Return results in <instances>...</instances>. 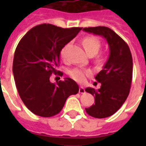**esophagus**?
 Instances as JSON below:
<instances>
[{
    "mask_svg": "<svg viewBox=\"0 0 146 146\" xmlns=\"http://www.w3.org/2000/svg\"><path fill=\"white\" fill-rule=\"evenodd\" d=\"M79 93L80 94H84V93H85V89L83 87H80L79 88Z\"/></svg>",
    "mask_w": 146,
    "mask_h": 146,
    "instance_id": "34e87169",
    "label": "esophagus"
}]
</instances>
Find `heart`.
<instances>
[{"instance_id":"obj_1","label":"heart","mask_w":146,"mask_h":146,"mask_svg":"<svg viewBox=\"0 0 146 146\" xmlns=\"http://www.w3.org/2000/svg\"><path fill=\"white\" fill-rule=\"evenodd\" d=\"M82 44L86 52L90 55H95L98 53L100 48H101L102 44L100 40L95 36H87L84 37L82 40ZM67 46H65L62 51H61V56L62 58H65ZM96 60L99 64H102L105 62V55L103 54H98L97 56ZM70 76L74 79L76 81L79 83L85 82L87 77H88L92 75V72L89 70H84V69H80V68H75L73 70L70 71Z\"/></svg>"}]
</instances>
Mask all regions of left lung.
<instances>
[{
    "instance_id": "left-lung-1",
    "label": "left lung",
    "mask_w": 146,
    "mask_h": 146,
    "mask_svg": "<svg viewBox=\"0 0 146 146\" xmlns=\"http://www.w3.org/2000/svg\"><path fill=\"white\" fill-rule=\"evenodd\" d=\"M83 30L105 37L110 47L109 59L95 76L101 88L85 89L95 97V105L86 108L87 113L99 119L109 117L122 106L129 95L133 73L131 53L127 44L109 27H86Z\"/></svg>"
}]
</instances>
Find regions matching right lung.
<instances>
[{
    "instance_id": "1",
    "label": "right lung",
    "mask_w": 146,
    "mask_h": 146,
    "mask_svg": "<svg viewBox=\"0 0 146 146\" xmlns=\"http://www.w3.org/2000/svg\"><path fill=\"white\" fill-rule=\"evenodd\" d=\"M81 29L40 24L29 30L18 44L12 66L15 82L22 101L35 115H56L68 97L79 92L73 80L51 83L50 78L52 73L63 75L57 70L60 51Z\"/></svg>"
}]
</instances>
